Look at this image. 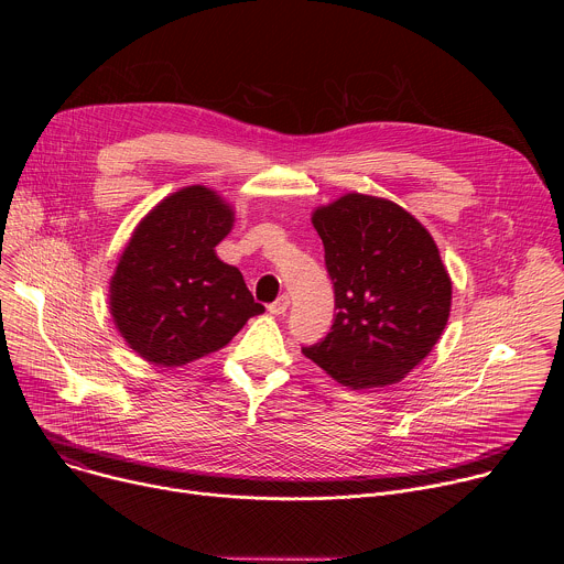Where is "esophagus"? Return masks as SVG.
Returning a JSON list of instances; mask_svg holds the SVG:
<instances>
[{
	"label": "esophagus",
	"mask_w": 564,
	"mask_h": 564,
	"mask_svg": "<svg viewBox=\"0 0 564 564\" xmlns=\"http://www.w3.org/2000/svg\"><path fill=\"white\" fill-rule=\"evenodd\" d=\"M288 307H290V296L288 294H281L274 303H270V314H274V316H281V314H285L288 312Z\"/></svg>",
	"instance_id": "obj_1"
}]
</instances>
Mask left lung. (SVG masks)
Listing matches in <instances>:
<instances>
[{"label":"left lung","mask_w":564,"mask_h":564,"mask_svg":"<svg viewBox=\"0 0 564 564\" xmlns=\"http://www.w3.org/2000/svg\"><path fill=\"white\" fill-rule=\"evenodd\" d=\"M312 225L337 314L303 355L352 390L399 381L433 350L451 314L453 285L433 236L404 207L366 194L318 207Z\"/></svg>","instance_id":"obj_1"}]
</instances>
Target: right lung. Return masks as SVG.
Returning <instances> with one entry per match:
<instances>
[{"label":"right lung","instance_id":"obj_1","mask_svg":"<svg viewBox=\"0 0 564 564\" xmlns=\"http://www.w3.org/2000/svg\"><path fill=\"white\" fill-rule=\"evenodd\" d=\"M231 207L203 185L178 189L135 227L109 285L122 339L149 364L174 368L220 350L265 307L243 274L216 257Z\"/></svg>","mask_w":564,"mask_h":564}]
</instances>
